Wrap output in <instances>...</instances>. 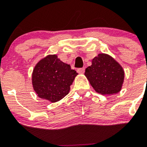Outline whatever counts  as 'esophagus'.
<instances>
[{
	"instance_id": "obj_1",
	"label": "esophagus",
	"mask_w": 147,
	"mask_h": 147,
	"mask_svg": "<svg viewBox=\"0 0 147 147\" xmlns=\"http://www.w3.org/2000/svg\"><path fill=\"white\" fill-rule=\"evenodd\" d=\"M77 72L79 73V74H84V73H85V67H81V68H78V69H77Z\"/></svg>"
}]
</instances>
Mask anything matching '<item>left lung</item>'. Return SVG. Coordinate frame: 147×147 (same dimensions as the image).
I'll return each mask as SVG.
<instances>
[{
	"label": "left lung",
	"instance_id": "left-lung-1",
	"mask_svg": "<svg viewBox=\"0 0 147 147\" xmlns=\"http://www.w3.org/2000/svg\"><path fill=\"white\" fill-rule=\"evenodd\" d=\"M85 76L96 92L112 95L121 91L124 80L123 67L107 54H98L92 59V65L85 69Z\"/></svg>",
	"mask_w": 147,
	"mask_h": 147
}]
</instances>
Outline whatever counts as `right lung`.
Listing matches in <instances>:
<instances>
[{
    "label": "right lung",
    "instance_id": "1",
    "mask_svg": "<svg viewBox=\"0 0 147 147\" xmlns=\"http://www.w3.org/2000/svg\"><path fill=\"white\" fill-rule=\"evenodd\" d=\"M77 75L76 71L62 62L57 54H49L34 66L32 86L37 96L54 103L68 94L70 86Z\"/></svg>",
    "mask_w": 147,
    "mask_h": 147
}]
</instances>
